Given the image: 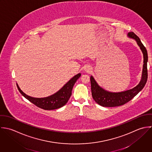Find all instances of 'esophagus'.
I'll return each instance as SVG.
<instances>
[{
	"label": "esophagus",
	"instance_id": "obj_1",
	"mask_svg": "<svg viewBox=\"0 0 152 152\" xmlns=\"http://www.w3.org/2000/svg\"><path fill=\"white\" fill-rule=\"evenodd\" d=\"M90 69H91L90 66H86V67L85 68V70L87 71H90Z\"/></svg>",
	"mask_w": 152,
	"mask_h": 152
}]
</instances>
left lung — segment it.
<instances>
[{
  "label": "left lung",
  "mask_w": 152,
  "mask_h": 152,
  "mask_svg": "<svg viewBox=\"0 0 152 152\" xmlns=\"http://www.w3.org/2000/svg\"><path fill=\"white\" fill-rule=\"evenodd\" d=\"M128 37L136 41L143 53L144 64L141 81L136 87L131 90L120 93H111L104 90L99 87L94 78L91 76L90 77V81L93 98L94 101L102 107H113L124 105L133 99L143 88L147 82L148 77L147 68L148 56L147 50L142 43L140 38L134 32H129Z\"/></svg>",
  "instance_id": "8db88e82"
}]
</instances>
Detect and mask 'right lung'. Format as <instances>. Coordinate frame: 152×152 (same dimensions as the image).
<instances>
[{"instance_id": "right-lung-1", "label": "right lung", "mask_w": 152, "mask_h": 152, "mask_svg": "<svg viewBox=\"0 0 152 152\" xmlns=\"http://www.w3.org/2000/svg\"><path fill=\"white\" fill-rule=\"evenodd\" d=\"M80 73L76 75L72 78H71L57 93L50 97L45 98L38 99L29 97L25 94L23 92H22V91L19 88L18 84L16 85L21 94L29 101H31L32 103H33L34 105L38 107L39 108L46 110H51L61 108L66 104L71 96L72 90L74 85L75 84L77 80L80 77Z\"/></svg>"}]
</instances>
